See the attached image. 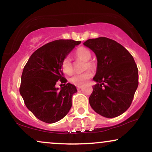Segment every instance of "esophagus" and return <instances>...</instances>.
I'll return each instance as SVG.
<instances>
[{
	"mask_svg": "<svg viewBox=\"0 0 152 152\" xmlns=\"http://www.w3.org/2000/svg\"><path fill=\"white\" fill-rule=\"evenodd\" d=\"M76 88H77L78 90H79V89H81V88H82V86H76Z\"/></svg>",
	"mask_w": 152,
	"mask_h": 152,
	"instance_id": "34e87169",
	"label": "esophagus"
}]
</instances>
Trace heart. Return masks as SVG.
Here are the masks:
<instances>
[{
    "mask_svg": "<svg viewBox=\"0 0 152 152\" xmlns=\"http://www.w3.org/2000/svg\"><path fill=\"white\" fill-rule=\"evenodd\" d=\"M74 56L78 60L83 61L85 62L84 65H83V70L89 68L91 70L94 71L96 69V64L93 61L91 60V53L88 48H84V47H79L75 50ZM61 68L63 71L66 73V74L71 75L74 71V67H73L72 63H71L70 58H66L63 61ZM89 69L83 71L81 74L74 75L73 76H71L69 81L71 83L76 85V86H83L92 76L91 71Z\"/></svg>",
    "mask_w": 152,
    "mask_h": 152,
    "instance_id": "obj_1",
    "label": "heart"
}]
</instances>
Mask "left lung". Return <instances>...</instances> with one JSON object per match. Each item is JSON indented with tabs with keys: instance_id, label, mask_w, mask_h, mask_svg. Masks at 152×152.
I'll return each instance as SVG.
<instances>
[{
	"instance_id": "left-lung-1",
	"label": "left lung",
	"mask_w": 152,
	"mask_h": 152,
	"mask_svg": "<svg viewBox=\"0 0 152 152\" xmlns=\"http://www.w3.org/2000/svg\"><path fill=\"white\" fill-rule=\"evenodd\" d=\"M83 45L97 58L93 92L88 98L97 114L114 118L129 108L139 84L138 68L133 56L120 43L110 38L88 39Z\"/></svg>"
}]
</instances>
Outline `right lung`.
Returning <instances> with one entry per match:
<instances>
[{"label": "right lung", "instance_id": "add662e5", "mask_svg": "<svg viewBox=\"0 0 152 152\" xmlns=\"http://www.w3.org/2000/svg\"><path fill=\"white\" fill-rule=\"evenodd\" d=\"M81 41L56 40L45 44L34 52L24 66L20 94L26 107L38 119L55 123L69 113L76 86L64 77L61 64ZM58 80L64 85L55 87Z\"/></svg>", "mask_w": 152, "mask_h": 152}]
</instances>
